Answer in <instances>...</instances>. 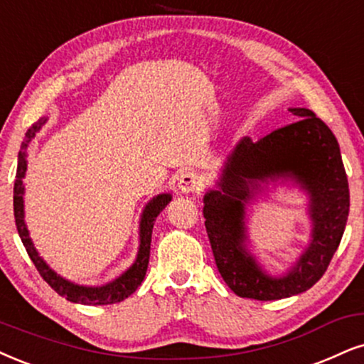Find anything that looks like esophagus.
<instances>
[{"instance_id": "obj_1", "label": "esophagus", "mask_w": 364, "mask_h": 364, "mask_svg": "<svg viewBox=\"0 0 364 364\" xmlns=\"http://www.w3.org/2000/svg\"><path fill=\"white\" fill-rule=\"evenodd\" d=\"M199 186H200V181L194 172H183L178 175L177 187L181 192H187V194H189V192H194L199 189Z\"/></svg>"}]
</instances>
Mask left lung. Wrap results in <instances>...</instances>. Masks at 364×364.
<instances>
[{
	"instance_id": "1",
	"label": "left lung",
	"mask_w": 364,
	"mask_h": 364,
	"mask_svg": "<svg viewBox=\"0 0 364 364\" xmlns=\"http://www.w3.org/2000/svg\"><path fill=\"white\" fill-rule=\"evenodd\" d=\"M297 121L262 140L245 136L224 161L218 191L204 196V218L218 270L245 299L278 300L302 294L324 275L341 243L349 214V187L339 143L324 121L307 107H291ZM291 178L311 197L313 240L298 263L272 277L244 246V205L261 183Z\"/></svg>"
}]
</instances>
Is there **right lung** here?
<instances>
[{
	"label": "right lung",
	"mask_w": 364,
	"mask_h": 364,
	"mask_svg": "<svg viewBox=\"0 0 364 364\" xmlns=\"http://www.w3.org/2000/svg\"><path fill=\"white\" fill-rule=\"evenodd\" d=\"M45 118H42L37 123H33L26 129L23 143H21L20 154H18V167H16V178H15V189H13V210H15V223L18 235L21 237L26 253L31 262H33L35 268H37L40 275L58 295L65 297L67 300L75 304H84V306H107V304H116L121 300L128 299L138 287L141 285L143 278H145L148 259H150V243H151V230H154V223L161 210L165 209L172 196L170 194H159L150 200L143 209L140 218V246H138L136 259L132 267L128 268L123 275H119L116 280L109 282V284L102 287H84L73 284V282L65 280L60 275L48 267L47 263L40 258L38 251L35 250L33 243H31L28 230L25 224V210H23V178L26 172V150H28L30 141L33 140L35 133L43 127Z\"/></svg>",
	"instance_id": "add662e5"
}]
</instances>
